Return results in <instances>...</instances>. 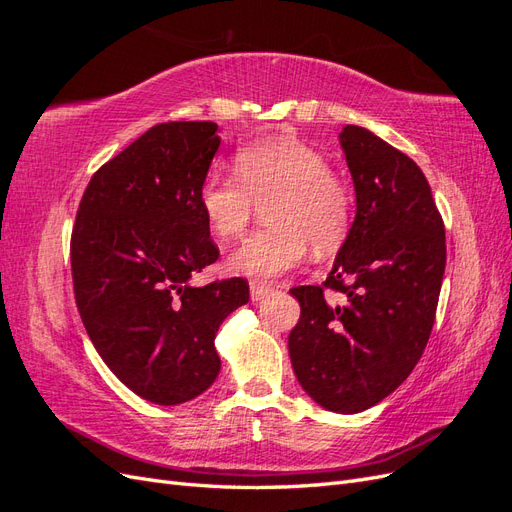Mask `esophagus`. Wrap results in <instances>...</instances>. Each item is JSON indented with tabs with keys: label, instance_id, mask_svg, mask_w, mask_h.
<instances>
[{
	"label": "esophagus",
	"instance_id": "esophagus-1",
	"mask_svg": "<svg viewBox=\"0 0 512 512\" xmlns=\"http://www.w3.org/2000/svg\"><path fill=\"white\" fill-rule=\"evenodd\" d=\"M271 290L273 288L269 284H265V282H250V297H252V301L265 299Z\"/></svg>",
	"mask_w": 512,
	"mask_h": 512
}]
</instances>
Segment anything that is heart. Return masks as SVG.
Masks as SVG:
<instances>
[{
  "mask_svg": "<svg viewBox=\"0 0 512 512\" xmlns=\"http://www.w3.org/2000/svg\"><path fill=\"white\" fill-rule=\"evenodd\" d=\"M232 166L235 173L211 170L200 183L207 224L220 239L237 237L265 200L262 215L269 222L230 254L235 273L282 275L307 256L309 243L318 254H331L346 241L352 192L316 147L290 136L262 138L243 145Z\"/></svg>",
  "mask_w": 512,
  "mask_h": 512,
  "instance_id": "obj_1",
  "label": "heart"
}]
</instances>
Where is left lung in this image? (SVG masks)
Returning a JSON list of instances; mask_svg holds the SVG:
<instances>
[{
  "label": "left lung",
  "mask_w": 512,
  "mask_h": 512,
  "mask_svg": "<svg viewBox=\"0 0 512 512\" xmlns=\"http://www.w3.org/2000/svg\"><path fill=\"white\" fill-rule=\"evenodd\" d=\"M356 215L322 286L290 294L301 318L288 335L294 376L318 406L363 412L389 397L421 359L446 265L444 222L423 170L361 126L339 134ZM339 291L329 304L323 290Z\"/></svg>",
  "instance_id": "8db88e82"
}]
</instances>
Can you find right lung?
<instances>
[{
  "label": "right lung",
  "instance_id": "obj_1",
  "mask_svg": "<svg viewBox=\"0 0 512 512\" xmlns=\"http://www.w3.org/2000/svg\"><path fill=\"white\" fill-rule=\"evenodd\" d=\"M218 123L168 121L91 177L72 230L74 297L108 369L151 404L177 406L220 374L215 333L250 301L243 277L192 286L220 252L198 203Z\"/></svg>",
  "mask_w": 512,
  "mask_h": 512
}]
</instances>
